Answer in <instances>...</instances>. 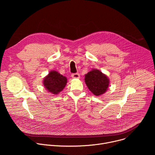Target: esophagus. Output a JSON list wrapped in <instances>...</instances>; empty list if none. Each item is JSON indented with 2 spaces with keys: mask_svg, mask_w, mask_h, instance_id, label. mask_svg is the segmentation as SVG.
Here are the masks:
<instances>
[{
  "mask_svg": "<svg viewBox=\"0 0 155 155\" xmlns=\"http://www.w3.org/2000/svg\"><path fill=\"white\" fill-rule=\"evenodd\" d=\"M71 77H72V78H80V74H77V73L72 74Z\"/></svg>",
  "mask_w": 155,
  "mask_h": 155,
  "instance_id": "esophagus-1",
  "label": "esophagus"
}]
</instances>
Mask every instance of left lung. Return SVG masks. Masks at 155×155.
Instances as JSON below:
<instances>
[{"label": "left lung", "instance_id": "left-lung-1", "mask_svg": "<svg viewBox=\"0 0 155 155\" xmlns=\"http://www.w3.org/2000/svg\"><path fill=\"white\" fill-rule=\"evenodd\" d=\"M84 81L88 89L96 96L104 94L110 83L107 76L96 69H93L85 75Z\"/></svg>", "mask_w": 155, "mask_h": 155}]
</instances>
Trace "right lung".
Listing matches in <instances>:
<instances>
[{"label": "right lung", "instance_id": "1", "mask_svg": "<svg viewBox=\"0 0 155 155\" xmlns=\"http://www.w3.org/2000/svg\"><path fill=\"white\" fill-rule=\"evenodd\" d=\"M67 83V78L56 71H51L43 80L44 87L53 94H58L62 91Z\"/></svg>", "mask_w": 155, "mask_h": 155}]
</instances>
